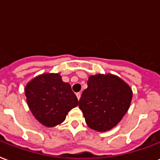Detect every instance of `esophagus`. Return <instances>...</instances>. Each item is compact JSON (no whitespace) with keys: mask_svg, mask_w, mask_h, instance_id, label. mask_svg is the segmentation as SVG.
<instances>
[{"mask_svg":"<svg viewBox=\"0 0 160 160\" xmlns=\"http://www.w3.org/2000/svg\"><path fill=\"white\" fill-rule=\"evenodd\" d=\"M76 96H77L78 100H80V96H81V93H80V92H77V93H76Z\"/></svg>","mask_w":160,"mask_h":160,"instance_id":"34e87169","label":"esophagus"}]
</instances>
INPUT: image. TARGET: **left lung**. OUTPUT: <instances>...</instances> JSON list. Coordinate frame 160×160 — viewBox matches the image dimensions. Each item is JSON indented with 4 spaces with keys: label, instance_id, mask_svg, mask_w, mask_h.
<instances>
[{
    "label": "left lung",
    "instance_id": "left-lung-1",
    "mask_svg": "<svg viewBox=\"0 0 160 160\" xmlns=\"http://www.w3.org/2000/svg\"><path fill=\"white\" fill-rule=\"evenodd\" d=\"M87 85L79 102L86 124L98 132L112 129L130 107L131 88L116 75L101 74L90 76Z\"/></svg>",
    "mask_w": 160,
    "mask_h": 160
}]
</instances>
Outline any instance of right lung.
<instances>
[{
  "instance_id": "right-lung-1",
  "label": "right lung",
  "mask_w": 160,
  "mask_h": 160,
  "mask_svg": "<svg viewBox=\"0 0 160 160\" xmlns=\"http://www.w3.org/2000/svg\"><path fill=\"white\" fill-rule=\"evenodd\" d=\"M25 95L30 111L46 127L62 123L69 111L78 106V99L69 83L58 74H44L27 85Z\"/></svg>"
}]
</instances>
